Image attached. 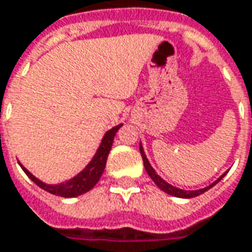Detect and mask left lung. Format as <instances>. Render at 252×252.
Segmentation results:
<instances>
[{
	"instance_id": "8db88e82",
	"label": "left lung",
	"mask_w": 252,
	"mask_h": 252,
	"mask_svg": "<svg viewBox=\"0 0 252 252\" xmlns=\"http://www.w3.org/2000/svg\"><path fill=\"white\" fill-rule=\"evenodd\" d=\"M140 154H141V158H143V162H144V168H146V171H147V174L150 175V178L154 181V184H156V185H157V187H158L161 190H164L165 193L172 195V196H177V198L189 199V198H195V196H199V195H202L203 192L209 190V189L212 188V187H215L219 181H220V179L226 175V172H224V174H223L220 178H218L216 181H215V182H213V184H210L209 187H205V188L198 189V190H185V189H179V188H177V187H174V185H171V184H168L167 181H164V179L161 178L160 175L156 172V169L151 167V164L149 162V160H147V157H146V153H144V150H143V146H141V143H140Z\"/></svg>"
}]
</instances>
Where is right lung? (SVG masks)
I'll return each instance as SVG.
<instances>
[{
  "label": "right lung",
  "instance_id": "1",
  "mask_svg": "<svg viewBox=\"0 0 252 252\" xmlns=\"http://www.w3.org/2000/svg\"><path fill=\"white\" fill-rule=\"evenodd\" d=\"M121 126L122 123L118 125V126H115V127H112L111 130H108L105 133L98 150L95 153V156L92 157V160L88 162V165L81 172H78L75 177L65 181V182L54 184V185L53 184H46L43 181L36 178L33 174L29 172L22 164H21V167L25 171V174L32 179L39 188L44 189L46 192L53 193L56 196H62V198H75V196H80V195H83L85 192L91 190L96 185V182L99 181V178H101L102 172H103L105 165H106L109 151L112 149V143H113V139H115V134H116V131L121 129Z\"/></svg>",
  "mask_w": 252,
  "mask_h": 252
}]
</instances>
